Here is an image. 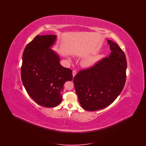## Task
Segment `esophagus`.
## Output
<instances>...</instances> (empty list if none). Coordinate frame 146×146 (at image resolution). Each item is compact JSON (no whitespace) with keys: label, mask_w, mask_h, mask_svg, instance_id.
<instances>
[{"label":"esophagus","mask_w":146,"mask_h":146,"mask_svg":"<svg viewBox=\"0 0 146 146\" xmlns=\"http://www.w3.org/2000/svg\"><path fill=\"white\" fill-rule=\"evenodd\" d=\"M76 70H73V72H72V74H73V76L74 77V76H75L76 75Z\"/></svg>","instance_id":"obj_1"}]
</instances>
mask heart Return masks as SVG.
Returning <instances> with one entry per match:
<instances>
[{
	"label": "heart",
	"instance_id": "heart-1",
	"mask_svg": "<svg viewBox=\"0 0 146 146\" xmlns=\"http://www.w3.org/2000/svg\"><path fill=\"white\" fill-rule=\"evenodd\" d=\"M100 57V55L91 56L84 59L82 62V64L85 68H90L94 67L98 62Z\"/></svg>",
	"mask_w": 146,
	"mask_h": 146
}]
</instances>
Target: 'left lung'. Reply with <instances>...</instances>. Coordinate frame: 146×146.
<instances>
[{
    "label": "left lung",
    "instance_id": "obj_1",
    "mask_svg": "<svg viewBox=\"0 0 146 146\" xmlns=\"http://www.w3.org/2000/svg\"><path fill=\"white\" fill-rule=\"evenodd\" d=\"M111 53L94 67L82 70L73 82L79 103L85 110L95 111L112 104L123 90L127 62L117 44L107 40Z\"/></svg>",
    "mask_w": 146,
    "mask_h": 146
}]
</instances>
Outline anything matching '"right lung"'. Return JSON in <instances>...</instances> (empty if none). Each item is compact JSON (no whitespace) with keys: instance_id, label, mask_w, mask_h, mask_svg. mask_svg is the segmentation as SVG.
Segmentation results:
<instances>
[{"instance_id":"right-lung-1","label":"right lung","mask_w":146,"mask_h":146,"mask_svg":"<svg viewBox=\"0 0 146 146\" xmlns=\"http://www.w3.org/2000/svg\"><path fill=\"white\" fill-rule=\"evenodd\" d=\"M56 35H36L24 50L21 66L23 85L36 103L54 107L62 99L63 85L73 79L72 71L60 64L58 55L50 49Z\"/></svg>"}]
</instances>
